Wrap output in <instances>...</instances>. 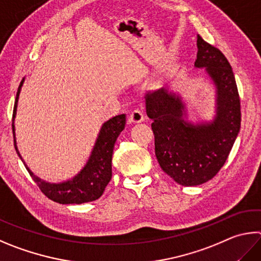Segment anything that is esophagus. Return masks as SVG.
I'll use <instances>...</instances> for the list:
<instances>
[{
	"label": "esophagus",
	"mask_w": 261,
	"mask_h": 261,
	"mask_svg": "<svg viewBox=\"0 0 261 261\" xmlns=\"http://www.w3.org/2000/svg\"><path fill=\"white\" fill-rule=\"evenodd\" d=\"M143 121H144V114L138 110L132 112L130 116H129V122L130 123H135V124H138V123H141Z\"/></svg>",
	"instance_id": "obj_1"
}]
</instances>
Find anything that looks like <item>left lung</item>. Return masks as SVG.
Returning a JSON list of instances; mask_svg holds the SVG:
<instances>
[{"label":"left lung","instance_id":"left-lung-1","mask_svg":"<svg viewBox=\"0 0 261 261\" xmlns=\"http://www.w3.org/2000/svg\"><path fill=\"white\" fill-rule=\"evenodd\" d=\"M195 68H203L215 89L211 120H189L181 93L162 88L146 98L153 123L155 155L160 167L182 186H197L225 164L241 129V105L235 76L220 50L197 35Z\"/></svg>","mask_w":261,"mask_h":261}]
</instances>
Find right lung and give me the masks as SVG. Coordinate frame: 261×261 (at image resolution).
Wrapping results in <instances>:
<instances>
[{
    "instance_id": "obj_1",
    "label": "right lung",
    "mask_w": 261,
    "mask_h": 261,
    "mask_svg": "<svg viewBox=\"0 0 261 261\" xmlns=\"http://www.w3.org/2000/svg\"><path fill=\"white\" fill-rule=\"evenodd\" d=\"M23 82H25V79H22L17 91L15 107H13L12 131L16 151L26 167L27 171L30 172L31 177L37 184V186L40 187L44 195L57 203H60V204H82V203L96 201L97 198L102 195L106 186L112 179L113 150H114L117 137L120 136L125 126V114L112 117L111 120H108L101 125L91 154H90L87 163L81 169V171L75 174L73 178L65 180V181L49 182L35 176L34 172L28 168L17 146L15 118L17 115L19 94H20Z\"/></svg>"
}]
</instances>
